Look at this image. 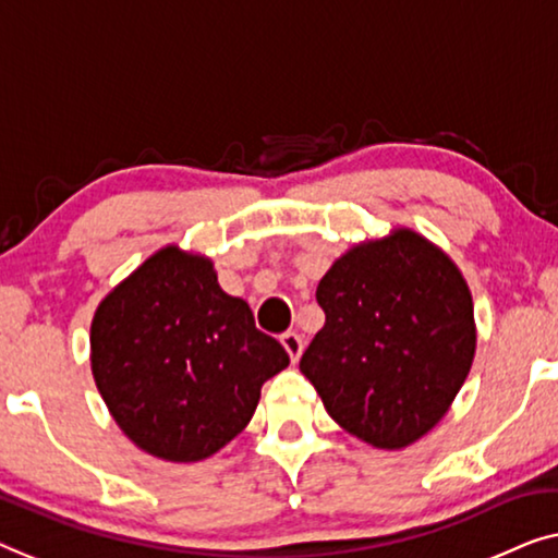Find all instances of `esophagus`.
<instances>
[{
	"mask_svg": "<svg viewBox=\"0 0 558 558\" xmlns=\"http://www.w3.org/2000/svg\"><path fill=\"white\" fill-rule=\"evenodd\" d=\"M281 344H284V350L289 352V357H292V362H296L299 357H302L304 342H302V337H299L296 332H287V335H281Z\"/></svg>",
	"mask_w": 558,
	"mask_h": 558,
	"instance_id": "34e87169",
	"label": "esophagus"
}]
</instances>
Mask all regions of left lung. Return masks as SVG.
<instances>
[{
	"label": "left lung",
	"instance_id": "8db88e82",
	"mask_svg": "<svg viewBox=\"0 0 558 558\" xmlns=\"http://www.w3.org/2000/svg\"><path fill=\"white\" fill-rule=\"evenodd\" d=\"M325 327L299 362L329 417L400 450L448 413L475 354L473 299L453 259L410 229L354 244L317 287Z\"/></svg>",
	"mask_w": 558,
	"mask_h": 558
}]
</instances>
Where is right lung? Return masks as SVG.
Segmentation results:
<instances>
[{
    "label": "right lung",
    "mask_w": 558,
    "mask_h": 558,
    "mask_svg": "<svg viewBox=\"0 0 558 558\" xmlns=\"http://www.w3.org/2000/svg\"><path fill=\"white\" fill-rule=\"evenodd\" d=\"M90 365L135 446L196 463L244 430L289 354L256 329L244 299L223 292L211 259L166 246L98 304Z\"/></svg>",
    "instance_id": "add662e5"
}]
</instances>
